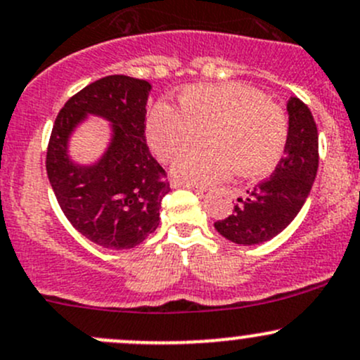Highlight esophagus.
<instances>
[{
	"label": "esophagus",
	"mask_w": 360,
	"mask_h": 360,
	"mask_svg": "<svg viewBox=\"0 0 360 360\" xmlns=\"http://www.w3.org/2000/svg\"><path fill=\"white\" fill-rule=\"evenodd\" d=\"M179 186H186V188H191V190H195L198 195H203V188L202 186H195V184H188V183H181V181L174 179L172 181V188H179Z\"/></svg>",
	"instance_id": "esophagus-1"
}]
</instances>
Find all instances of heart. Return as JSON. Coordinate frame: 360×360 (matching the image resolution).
<instances>
[{"instance_id":"b5f03b06","label":"heart","mask_w":360,"mask_h":360,"mask_svg":"<svg viewBox=\"0 0 360 360\" xmlns=\"http://www.w3.org/2000/svg\"><path fill=\"white\" fill-rule=\"evenodd\" d=\"M179 108L158 101L146 119V138L160 160L209 139L212 146L181 155L174 174L183 183L207 186L233 176L266 174L278 164L288 139V120L266 94L240 82L193 84L179 96Z\"/></svg>"}]
</instances>
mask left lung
Masks as SVG:
<instances>
[{
  "instance_id": "1",
  "label": "left lung",
  "mask_w": 360,
  "mask_h": 360,
  "mask_svg": "<svg viewBox=\"0 0 360 360\" xmlns=\"http://www.w3.org/2000/svg\"><path fill=\"white\" fill-rule=\"evenodd\" d=\"M290 127L285 157L271 177L238 198L231 215L215 229L238 245H257L281 233L304 207L319 165L317 126L309 107L297 96L288 100Z\"/></svg>"
}]
</instances>
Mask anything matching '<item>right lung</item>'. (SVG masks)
<instances>
[{
	"label": "right lung",
	"instance_id": "add662e5",
	"mask_svg": "<svg viewBox=\"0 0 360 360\" xmlns=\"http://www.w3.org/2000/svg\"><path fill=\"white\" fill-rule=\"evenodd\" d=\"M151 86L129 75H107L67 100L56 115L46 150V172L58 205L82 236L110 250L134 248L158 228L170 191L167 172L145 138ZM94 112L114 124L111 148L93 168L66 157L70 131Z\"/></svg>",
	"mask_w": 360,
	"mask_h": 360
}]
</instances>
